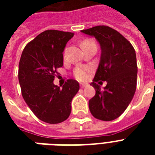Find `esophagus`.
I'll list each match as a JSON object with an SVG mask.
<instances>
[{
	"label": "esophagus",
	"mask_w": 155,
	"mask_h": 155,
	"mask_svg": "<svg viewBox=\"0 0 155 155\" xmlns=\"http://www.w3.org/2000/svg\"><path fill=\"white\" fill-rule=\"evenodd\" d=\"M86 86H87V84H80V87H81V88H84V87H85Z\"/></svg>",
	"instance_id": "1"
}]
</instances>
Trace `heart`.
<instances>
[{
	"mask_svg": "<svg viewBox=\"0 0 155 155\" xmlns=\"http://www.w3.org/2000/svg\"><path fill=\"white\" fill-rule=\"evenodd\" d=\"M94 42L92 40L86 39L84 41H83L82 43H81V47H84L86 45H88L90 43H92ZM90 71H91V69L89 68H83V67H79V68H75V71H74V75H75V77L78 80L80 81H84L87 79L88 77V75H89Z\"/></svg>",
	"mask_w": 155,
	"mask_h": 155,
	"instance_id": "obj_1",
	"label": "heart"
}]
</instances>
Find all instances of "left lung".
<instances>
[{
  "mask_svg": "<svg viewBox=\"0 0 155 155\" xmlns=\"http://www.w3.org/2000/svg\"><path fill=\"white\" fill-rule=\"evenodd\" d=\"M81 32L94 37L101 51L99 66L91 83L96 95L88 102L90 112L97 119L113 120L125 112L136 91L137 66L134 48L120 33L108 26L97 25ZM100 80L107 82L103 90L96 84Z\"/></svg>",
  "mask_w": 155,
  "mask_h": 155,
  "instance_id": "obj_1",
  "label": "left lung"
}]
</instances>
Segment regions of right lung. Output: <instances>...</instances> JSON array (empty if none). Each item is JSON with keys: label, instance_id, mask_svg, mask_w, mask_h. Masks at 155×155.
<instances>
[{"label": "right lung", "instance_id": "right-lung-1", "mask_svg": "<svg viewBox=\"0 0 155 155\" xmlns=\"http://www.w3.org/2000/svg\"><path fill=\"white\" fill-rule=\"evenodd\" d=\"M74 33L49 30L38 35L23 50L18 80L23 99L39 120L58 124L67 120L71 101L80 89L70 79L63 87L54 84L57 68L63 65V52Z\"/></svg>", "mask_w": 155, "mask_h": 155}]
</instances>
